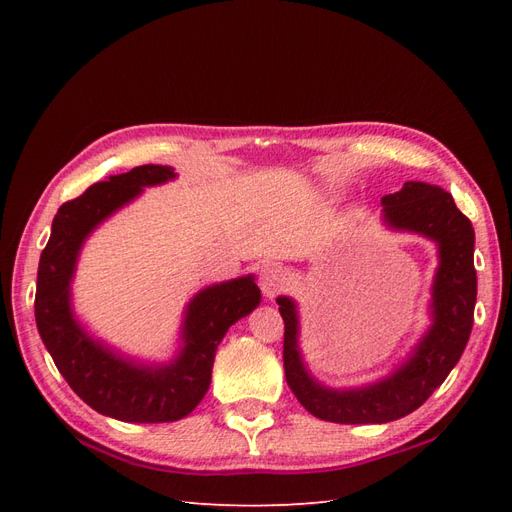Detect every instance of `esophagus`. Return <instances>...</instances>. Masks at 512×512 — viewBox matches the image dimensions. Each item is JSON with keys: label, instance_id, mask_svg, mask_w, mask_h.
Here are the masks:
<instances>
[{"label": "esophagus", "instance_id": "1", "mask_svg": "<svg viewBox=\"0 0 512 512\" xmlns=\"http://www.w3.org/2000/svg\"><path fill=\"white\" fill-rule=\"evenodd\" d=\"M288 280H290L288 269L277 265V262L267 265L260 271V288H262V292H265L267 299H273L275 294H280L284 290V286L288 284Z\"/></svg>", "mask_w": 512, "mask_h": 512}]
</instances>
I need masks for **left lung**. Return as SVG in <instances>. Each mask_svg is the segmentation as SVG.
<instances>
[{
    "label": "left lung",
    "mask_w": 512,
    "mask_h": 512,
    "mask_svg": "<svg viewBox=\"0 0 512 512\" xmlns=\"http://www.w3.org/2000/svg\"><path fill=\"white\" fill-rule=\"evenodd\" d=\"M382 224L436 243L438 267L427 305L429 324L389 374L359 386H329L307 367L301 350L299 303L277 297L284 318V369L301 406L329 423H391L423 406L459 363L472 333L476 305L474 228L440 185L408 181L382 196Z\"/></svg>",
    "instance_id": "1"
}]
</instances>
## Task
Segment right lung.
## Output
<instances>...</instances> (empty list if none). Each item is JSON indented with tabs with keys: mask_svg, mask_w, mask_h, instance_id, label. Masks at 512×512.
<instances>
[{
	"mask_svg": "<svg viewBox=\"0 0 512 512\" xmlns=\"http://www.w3.org/2000/svg\"><path fill=\"white\" fill-rule=\"evenodd\" d=\"M177 179L173 166L145 164L108 177L59 207L38 265L36 324L59 374L89 408L123 423H173L211 384L215 350L237 320L260 305L254 273L200 288L183 309L175 354L143 359L104 342L74 312L72 284L87 239L145 188Z\"/></svg>",
	"mask_w": 512,
	"mask_h": 512,
	"instance_id": "obj_1",
	"label": "right lung"
}]
</instances>
